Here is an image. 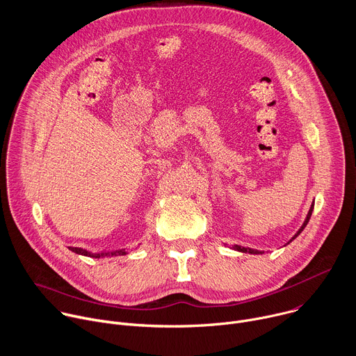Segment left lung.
I'll return each mask as SVG.
<instances>
[{
  "instance_id": "8db88e82",
  "label": "left lung",
  "mask_w": 356,
  "mask_h": 356,
  "mask_svg": "<svg viewBox=\"0 0 356 356\" xmlns=\"http://www.w3.org/2000/svg\"><path fill=\"white\" fill-rule=\"evenodd\" d=\"M313 207H314V204H312V207H310V210H309V213H307V216H306V220H305V223L302 225V227L299 229V232L292 237V240L289 241V243H292L303 230H305V227L307 226V223H309V220H310V218H312V211H313ZM288 243V244H289ZM236 251H240V252H248V254H262V251H257V250H252V248H245V247H241V245H234L233 247Z\"/></svg>"
}]
</instances>
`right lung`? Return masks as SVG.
<instances>
[{"label": "right lung", "instance_id": "1", "mask_svg": "<svg viewBox=\"0 0 356 356\" xmlns=\"http://www.w3.org/2000/svg\"><path fill=\"white\" fill-rule=\"evenodd\" d=\"M70 250L76 252V254H80V255H86V257H91V258H108V257H116V255H124L126 251L124 250H119V251H112V252H90L87 250H83V248H76V247H70Z\"/></svg>", "mask_w": 356, "mask_h": 356}]
</instances>
